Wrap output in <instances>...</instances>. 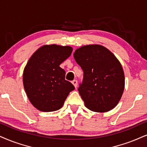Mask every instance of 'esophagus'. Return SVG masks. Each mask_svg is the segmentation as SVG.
<instances>
[{
  "mask_svg": "<svg viewBox=\"0 0 147 147\" xmlns=\"http://www.w3.org/2000/svg\"><path fill=\"white\" fill-rule=\"evenodd\" d=\"M72 84H74V86H75V88H77L78 86V82L76 80H74L73 81H72Z\"/></svg>",
  "mask_w": 147,
  "mask_h": 147,
  "instance_id": "esophagus-1",
  "label": "esophagus"
}]
</instances>
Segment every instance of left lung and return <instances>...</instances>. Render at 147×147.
Listing matches in <instances>:
<instances>
[{
  "label": "left lung",
  "instance_id": "left-lung-1",
  "mask_svg": "<svg viewBox=\"0 0 147 147\" xmlns=\"http://www.w3.org/2000/svg\"><path fill=\"white\" fill-rule=\"evenodd\" d=\"M74 57L84 72L78 91L85 106L97 112L113 109L125 87L124 72L119 60L100 45L81 47Z\"/></svg>",
  "mask_w": 147,
  "mask_h": 147
}]
</instances>
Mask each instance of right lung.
<instances>
[{
    "label": "right lung",
    "instance_id": "1",
    "mask_svg": "<svg viewBox=\"0 0 147 147\" xmlns=\"http://www.w3.org/2000/svg\"><path fill=\"white\" fill-rule=\"evenodd\" d=\"M70 46L45 45L31 56L23 73V84L30 103L42 112L62 108L73 84L65 80L60 65L71 54Z\"/></svg>",
    "mask_w": 147,
    "mask_h": 147
}]
</instances>
